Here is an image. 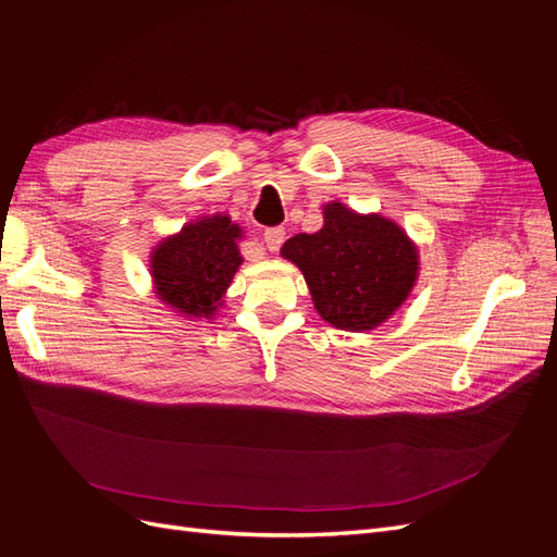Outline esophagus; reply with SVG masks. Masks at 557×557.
Segmentation results:
<instances>
[{
    "label": "esophagus",
    "instance_id": "1",
    "mask_svg": "<svg viewBox=\"0 0 557 557\" xmlns=\"http://www.w3.org/2000/svg\"><path fill=\"white\" fill-rule=\"evenodd\" d=\"M283 242H285V230L283 227H269V230H264V244H267V248L272 250V252H276L283 246Z\"/></svg>",
    "mask_w": 557,
    "mask_h": 557
}]
</instances>
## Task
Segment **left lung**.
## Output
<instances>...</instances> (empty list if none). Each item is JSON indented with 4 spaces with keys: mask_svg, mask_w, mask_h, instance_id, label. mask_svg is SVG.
<instances>
[{
    "mask_svg": "<svg viewBox=\"0 0 557 557\" xmlns=\"http://www.w3.org/2000/svg\"><path fill=\"white\" fill-rule=\"evenodd\" d=\"M293 260L318 313L339 330H372L391 315L418 272L416 246L381 215H358L344 205L325 207V225L297 234L281 248Z\"/></svg>",
    "mask_w": 557,
    "mask_h": 557,
    "instance_id": "1",
    "label": "left lung"
}]
</instances>
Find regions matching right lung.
Returning <instances> with one entry per match:
<instances>
[{
    "label": "right lung",
    "mask_w": 557,
    "mask_h": 557,
    "mask_svg": "<svg viewBox=\"0 0 557 557\" xmlns=\"http://www.w3.org/2000/svg\"><path fill=\"white\" fill-rule=\"evenodd\" d=\"M242 230L227 215L185 225L153 252L158 295L181 313L209 318L242 264Z\"/></svg>",
    "instance_id": "add662e5"
}]
</instances>
